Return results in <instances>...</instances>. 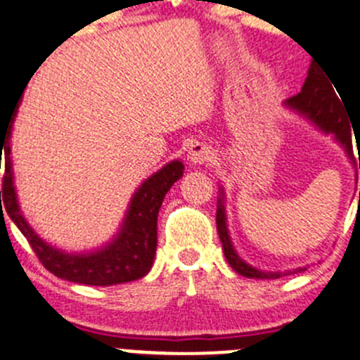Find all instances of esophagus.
<instances>
[{"label": "esophagus", "instance_id": "esophagus-1", "mask_svg": "<svg viewBox=\"0 0 360 360\" xmlns=\"http://www.w3.org/2000/svg\"><path fill=\"white\" fill-rule=\"evenodd\" d=\"M212 158V148L206 143H200V141H195L193 145H190L188 148V161L192 165H202Z\"/></svg>", "mask_w": 360, "mask_h": 360}]
</instances>
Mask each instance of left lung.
I'll return each mask as SVG.
<instances>
[{"label":"left lung","mask_w":360,"mask_h":360,"mask_svg":"<svg viewBox=\"0 0 360 360\" xmlns=\"http://www.w3.org/2000/svg\"><path fill=\"white\" fill-rule=\"evenodd\" d=\"M332 80L326 79V73H323L319 64H310L309 75H307L305 84L301 87V91L296 96H290L283 102V105L289 111L296 112L301 118H305L309 124H312L317 131L323 134H330L333 140L338 141L345 148L348 160L354 163V148H352V127H349L348 116L339 102L338 95L333 91ZM342 100V98H341ZM360 168V160H359ZM360 199V193H359ZM217 231H219L224 257L235 273L245 278H255V280H276V278L285 276L292 271H262V269L252 267L245 260H242L236 252L235 245L231 242L228 229V219H226V193L224 188H219V197H217ZM307 271V267L294 269V273Z\"/></svg>","instance_id":"obj_1"}]
</instances>
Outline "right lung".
Masks as SVG:
<instances>
[{"mask_svg":"<svg viewBox=\"0 0 360 360\" xmlns=\"http://www.w3.org/2000/svg\"><path fill=\"white\" fill-rule=\"evenodd\" d=\"M21 100L22 93L11 116L1 120V154L5 152L3 202L8 217L18 226L19 231L27 236L28 244L32 245L39 260L57 278L73 283L96 285V287L127 283L147 276L156 257L158 213L168 190L177 179L183 177V161H170L138 186V190L132 193L124 220L111 240L91 251H64L41 238V235H37L35 229L28 224L19 206L11 158V138Z\"/></svg>","mask_w":360,"mask_h":360,"instance_id":"1","label":"right lung"}]
</instances>
